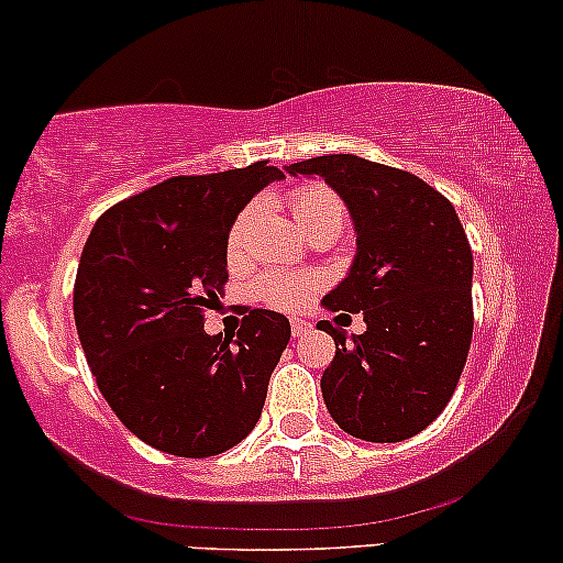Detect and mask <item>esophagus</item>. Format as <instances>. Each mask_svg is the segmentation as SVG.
<instances>
[{
    "label": "esophagus",
    "instance_id": "34e87169",
    "mask_svg": "<svg viewBox=\"0 0 563 563\" xmlns=\"http://www.w3.org/2000/svg\"><path fill=\"white\" fill-rule=\"evenodd\" d=\"M307 322H301V320H294V322H290V333H294V339H296V335H301V333H307Z\"/></svg>",
    "mask_w": 563,
    "mask_h": 563
}]
</instances>
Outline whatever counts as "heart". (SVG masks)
Instances as JSON below:
<instances>
[{"mask_svg": "<svg viewBox=\"0 0 563 563\" xmlns=\"http://www.w3.org/2000/svg\"><path fill=\"white\" fill-rule=\"evenodd\" d=\"M290 206H294V217L299 222V228L312 235L318 230H341L344 224V203H341L339 196L331 190V187L320 183H309L296 187L290 192ZM256 219V203L243 206L238 211V217L232 219L228 230V256L232 262L241 260L245 251V241H249V230ZM318 290V280L312 275H299V273H262L251 286V294L254 299L275 309H299L309 296Z\"/></svg>", "mask_w": 563, "mask_h": 563, "instance_id": "heart-1", "label": "heart"}]
</instances>
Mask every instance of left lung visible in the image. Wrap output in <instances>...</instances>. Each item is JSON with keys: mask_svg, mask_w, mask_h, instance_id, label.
Returning a JSON list of instances; mask_svg holds the SVG:
<instances>
[{"mask_svg": "<svg viewBox=\"0 0 563 563\" xmlns=\"http://www.w3.org/2000/svg\"><path fill=\"white\" fill-rule=\"evenodd\" d=\"M344 198L357 256L322 299L331 312H363L365 333L320 320L335 357L320 378L328 412L365 442H402L450 402L474 335V254L455 209L416 174L349 153L290 164ZM335 318V322H339Z\"/></svg>", "mask_w": 563, "mask_h": 563, "instance_id": "obj_1", "label": "left lung"}]
</instances>
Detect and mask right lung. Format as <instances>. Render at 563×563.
Segmentation results:
<instances>
[{"label": "right lung", "mask_w": 563, "mask_h": 563, "mask_svg": "<svg viewBox=\"0 0 563 563\" xmlns=\"http://www.w3.org/2000/svg\"><path fill=\"white\" fill-rule=\"evenodd\" d=\"M283 172L267 161L172 177L95 222L74 286V318L97 389L119 421L161 452L209 457L262 416L290 322L249 309L235 339L203 331L228 283V230Z\"/></svg>", "instance_id": "obj_1"}]
</instances>
